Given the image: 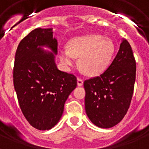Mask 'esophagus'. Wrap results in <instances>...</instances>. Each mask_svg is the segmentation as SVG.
<instances>
[{"label": "esophagus", "mask_w": 149, "mask_h": 149, "mask_svg": "<svg viewBox=\"0 0 149 149\" xmlns=\"http://www.w3.org/2000/svg\"><path fill=\"white\" fill-rule=\"evenodd\" d=\"M83 84H84V79H82V78L78 77V79H77V85L78 86H82Z\"/></svg>", "instance_id": "1"}]
</instances>
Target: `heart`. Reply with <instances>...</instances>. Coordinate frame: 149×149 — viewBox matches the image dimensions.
<instances>
[{
  "label": "heart",
  "mask_w": 149,
  "mask_h": 149,
  "mask_svg": "<svg viewBox=\"0 0 149 149\" xmlns=\"http://www.w3.org/2000/svg\"><path fill=\"white\" fill-rule=\"evenodd\" d=\"M115 52L111 39L96 34L79 36L69 42V49H61L60 58L67 65H73L79 57V65L89 76H98L107 69Z\"/></svg>",
  "instance_id": "b5f03b06"
}]
</instances>
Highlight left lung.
<instances>
[{
    "label": "left lung",
    "instance_id": "1",
    "mask_svg": "<svg viewBox=\"0 0 149 149\" xmlns=\"http://www.w3.org/2000/svg\"><path fill=\"white\" fill-rule=\"evenodd\" d=\"M135 78L134 54L129 42L123 39L109 67L84 83L86 113L94 125L109 128L122 120L131 104Z\"/></svg>",
    "mask_w": 149,
    "mask_h": 149
}]
</instances>
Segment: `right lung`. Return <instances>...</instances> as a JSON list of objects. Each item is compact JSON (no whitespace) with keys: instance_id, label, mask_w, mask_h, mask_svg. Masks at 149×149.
Returning <instances> with one entry per match:
<instances>
[{"instance_id":"add662e5","label":"right lung","mask_w":149,"mask_h":149,"mask_svg":"<svg viewBox=\"0 0 149 149\" xmlns=\"http://www.w3.org/2000/svg\"><path fill=\"white\" fill-rule=\"evenodd\" d=\"M52 29H36L17 46L13 70L14 86L24 118L36 129H51L58 122L64 104L77 87V77L58 70L54 55L39 47L49 45L57 53Z\"/></svg>"}]
</instances>
